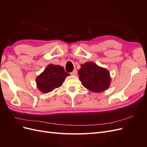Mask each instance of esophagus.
<instances>
[{
	"label": "esophagus",
	"instance_id": "1",
	"mask_svg": "<svg viewBox=\"0 0 147 147\" xmlns=\"http://www.w3.org/2000/svg\"><path fill=\"white\" fill-rule=\"evenodd\" d=\"M70 74L72 75H76L77 74V70H74L73 72H72L70 73Z\"/></svg>",
	"mask_w": 147,
	"mask_h": 147
}]
</instances>
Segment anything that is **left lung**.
<instances>
[{"instance_id": "1", "label": "left lung", "mask_w": 147, "mask_h": 147, "mask_svg": "<svg viewBox=\"0 0 147 147\" xmlns=\"http://www.w3.org/2000/svg\"><path fill=\"white\" fill-rule=\"evenodd\" d=\"M78 74L82 85L91 91H104L110 85L111 77L109 71L92 62H86L82 64Z\"/></svg>"}]
</instances>
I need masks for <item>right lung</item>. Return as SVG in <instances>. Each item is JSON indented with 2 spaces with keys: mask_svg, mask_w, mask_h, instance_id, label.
Wrapping results in <instances>:
<instances>
[{
  "mask_svg": "<svg viewBox=\"0 0 147 147\" xmlns=\"http://www.w3.org/2000/svg\"><path fill=\"white\" fill-rule=\"evenodd\" d=\"M67 76H69V74L65 72L63 67L51 64L36 78L35 82L40 91L48 93L61 87Z\"/></svg>",
  "mask_w": 147,
  "mask_h": 147,
  "instance_id": "add662e5",
  "label": "right lung"
}]
</instances>
